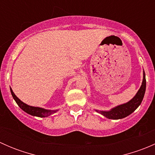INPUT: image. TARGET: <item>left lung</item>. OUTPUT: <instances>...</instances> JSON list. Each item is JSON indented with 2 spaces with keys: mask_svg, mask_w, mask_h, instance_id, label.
<instances>
[{
  "mask_svg": "<svg viewBox=\"0 0 155 155\" xmlns=\"http://www.w3.org/2000/svg\"><path fill=\"white\" fill-rule=\"evenodd\" d=\"M145 87H146V80H145V72L143 71V79L142 85L133 99H131L129 102L126 103V104H121L118 107L112 108L109 111L96 110V112H99L109 119L116 120L125 118V117L130 115L132 112H134L141 104L143 97H144Z\"/></svg>",
  "mask_w": 155,
  "mask_h": 155,
  "instance_id": "left-lung-1",
  "label": "left lung"
}]
</instances>
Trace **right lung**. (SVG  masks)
<instances>
[{"label":"right lung","mask_w":155,"mask_h":155,"mask_svg":"<svg viewBox=\"0 0 155 155\" xmlns=\"http://www.w3.org/2000/svg\"><path fill=\"white\" fill-rule=\"evenodd\" d=\"M10 91H11V94H12V97H13V99L15 100V101L16 102V104H18V107L21 108L23 111H25V112L28 113L29 115H33V116L45 118V117H48V115H51V114L54 113V112H56L58 111V110H48V109H43V108L31 107V106L27 105V104L23 103L21 101H20V100L15 96V94L13 93V91H12L11 87H10Z\"/></svg>","instance_id":"right-lung-1"}]
</instances>
